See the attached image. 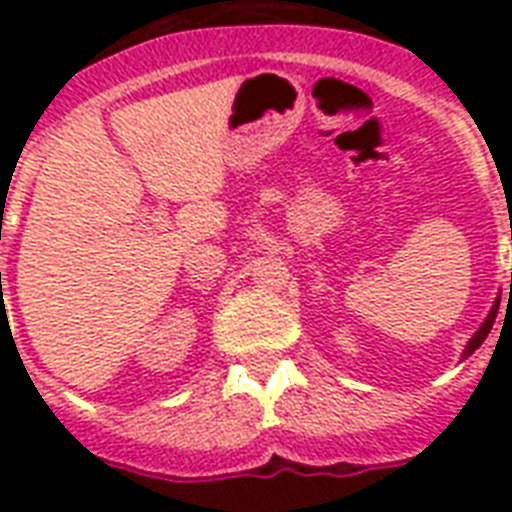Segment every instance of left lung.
<instances>
[{
	"instance_id": "obj_1",
	"label": "left lung",
	"mask_w": 512,
	"mask_h": 512,
	"mask_svg": "<svg viewBox=\"0 0 512 512\" xmlns=\"http://www.w3.org/2000/svg\"><path fill=\"white\" fill-rule=\"evenodd\" d=\"M497 308H500V303L494 305V308H492V313H489V319L484 321V327L478 329L476 335L470 337L468 348H465V353H462V356H470V353H473V350H476L478 345H481V342L486 340V335H489V332H492V327H494V319H497Z\"/></svg>"
}]
</instances>
